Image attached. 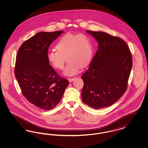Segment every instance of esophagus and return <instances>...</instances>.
<instances>
[{"instance_id":"esophagus-1","label":"esophagus","mask_w":148,"mask_h":148,"mask_svg":"<svg viewBox=\"0 0 148 148\" xmlns=\"http://www.w3.org/2000/svg\"><path fill=\"white\" fill-rule=\"evenodd\" d=\"M76 79V77H71V78H68V80L69 82H71L73 80H74Z\"/></svg>"}]
</instances>
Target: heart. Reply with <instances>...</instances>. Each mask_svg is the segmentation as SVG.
<instances>
[{"label": "heart", "instance_id": "heart-1", "mask_svg": "<svg viewBox=\"0 0 148 148\" xmlns=\"http://www.w3.org/2000/svg\"><path fill=\"white\" fill-rule=\"evenodd\" d=\"M56 51L49 50L47 57L54 68L63 69L66 56L68 63L64 71L65 75L77 74L82 67L90 62L92 56V45L90 38L84 34L67 33L56 45Z\"/></svg>", "mask_w": 148, "mask_h": 148}]
</instances>
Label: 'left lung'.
Returning a JSON list of instances; mask_svg holds the SVG:
<instances>
[{"label":"left lung","mask_w":148,"mask_h":148,"mask_svg":"<svg viewBox=\"0 0 148 148\" xmlns=\"http://www.w3.org/2000/svg\"><path fill=\"white\" fill-rule=\"evenodd\" d=\"M86 32L98 42V49L82 77V98L85 104L98 109L113 105L124 94L133 61L121 38L103 32Z\"/></svg>","instance_id":"obj_1"}]
</instances>
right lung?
I'll use <instances>...</instances> for the list:
<instances>
[{
  "instance_id": "1",
  "label": "right lung",
  "mask_w": 148,
  "mask_h": 148,
  "mask_svg": "<svg viewBox=\"0 0 148 148\" xmlns=\"http://www.w3.org/2000/svg\"><path fill=\"white\" fill-rule=\"evenodd\" d=\"M64 32H39L23 42L17 53L15 76L22 94L42 109L54 108L69 84L54 70L47 57L50 44Z\"/></svg>"
}]
</instances>
